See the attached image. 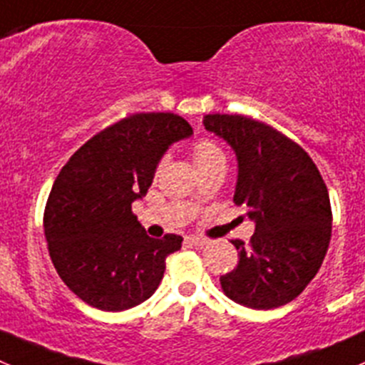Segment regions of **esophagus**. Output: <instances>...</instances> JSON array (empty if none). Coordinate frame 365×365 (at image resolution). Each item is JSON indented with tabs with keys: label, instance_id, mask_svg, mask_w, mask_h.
<instances>
[{
	"label": "esophagus",
	"instance_id": "esophagus-1",
	"mask_svg": "<svg viewBox=\"0 0 365 365\" xmlns=\"http://www.w3.org/2000/svg\"><path fill=\"white\" fill-rule=\"evenodd\" d=\"M186 244L193 245V247H204V245L207 244V240H204V238H199V237H186Z\"/></svg>",
	"mask_w": 365,
	"mask_h": 365
}]
</instances>
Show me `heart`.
Wrapping results in <instances>:
<instances>
[{
  "instance_id": "1",
  "label": "heart",
  "mask_w": 365,
  "mask_h": 365,
  "mask_svg": "<svg viewBox=\"0 0 365 365\" xmlns=\"http://www.w3.org/2000/svg\"><path fill=\"white\" fill-rule=\"evenodd\" d=\"M192 155L195 166L210 165L215 161H225V155L222 152V148L217 143H213L211 140H199L193 143L192 147Z\"/></svg>"
}]
</instances>
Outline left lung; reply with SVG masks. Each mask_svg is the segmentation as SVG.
I'll use <instances>...</instances> for the list:
<instances>
[{"instance_id": "obj_1", "label": "left lung", "mask_w": 365, "mask_h": 365, "mask_svg": "<svg viewBox=\"0 0 365 365\" xmlns=\"http://www.w3.org/2000/svg\"><path fill=\"white\" fill-rule=\"evenodd\" d=\"M204 127L237 154L232 200L256 224L249 245L231 240L238 263L220 276L222 290L255 310L283 307L307 289L328 251V188L310 155L263 121L217 113L204 116Z\"/></svg>"}]
</instances>
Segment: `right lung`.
<instances>
[{
	"mask_svg": "<svg viewBox=\"0 0 365 365\" xmlns=\"http://www.w3.org/2000/svg\"><path fill=\"white\" fill-rule=\"evenodd\" d=\"M193 128L173 113H138L86 141L62 166L44 210L55 270L75 296L103 312L147 301L163 279L166 256L182 238H150L133 213L158 163Z\"/></svg>",
	"mask_w": 365,
	"mask_h": 365,
	"instance_id": "right-lung-1",
	"label": "right lung"
}]
</instances>
